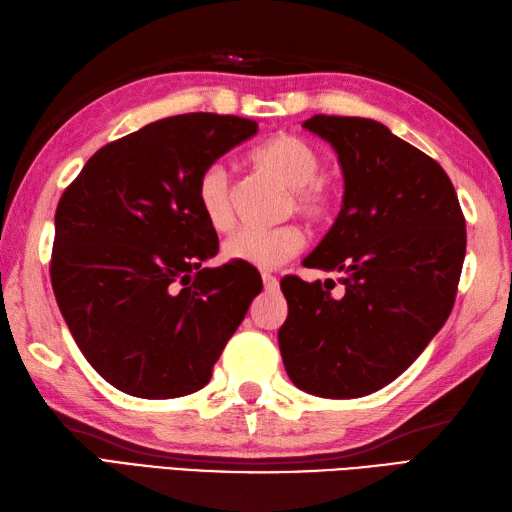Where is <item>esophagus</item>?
<instances>
[{
  "instance_id": "esophagus-1",
  "label": "esophagus",
  "mask_w": 512,
  "mask_h": 512,
  "mask_svg": "<svg viewBox=\"0 0 512 512\" xmlns=\"http://www.w3.org/2000/svg\"><path fill=\"white\" fill-rule=\"evenodd\" d=\"M262 281H264V288H266L268 292H275V290L279 288V281H277V277H275V275L262 273Z\"/></svg>"
}]
</instances>
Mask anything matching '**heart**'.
I'll return each mask as SVG.
<instances>
[{"label": "heart", "instance_id": "b5f03b06", "mask_svg": "<svg viewBox=\"0 0 512 512\" xmlns=\"http://www.w3.org/2000/svg\"><path fill=\"white\" fill-rule=\"evenodd\" d=\"M250 158L264 173L290 189V206L299 215L312 224L328 220L334 193L330 184L319 178L323 156L310 140L297 134H277L259 145ZM195 200L204 222L213 231L226 233L233 226V184L224 167L211 165L202 171L195 187ZM303 244H306L303 231L292 224L266 228V231L246 228L226 239L224 257L228 262L270 270L299 255Z\"/></svg>", "mask_w": 512, "mask_h": 512}]
</instances>
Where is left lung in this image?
Wrapping results in <instances>:
<instances>
[{
  "label": "left lung",
  "mask_w": 512,
  "mask_h": 512,
  "mask_svg": "<svg viewBox=\"0 0 512 512\" xmlns=\"http://www.w3.org/2000/svg\"><path fill=\"white\" fill-rule=\"evenodd\" d=\"M303 127L334 147L345 180L341 211L303 264L341 273L345 290L281 279L279 350L299 389L358 398L405 372L449 319L466 222L444 169L383 123L317 114Z\"/></svg>",
  "instance_id": "1"
}]
</instances>
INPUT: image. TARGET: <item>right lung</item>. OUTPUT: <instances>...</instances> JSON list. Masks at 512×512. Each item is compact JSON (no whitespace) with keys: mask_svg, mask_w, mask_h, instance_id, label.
Returning <instances> with one entry per match:
<instances>
[{"mask_svg":"<svg viewBox=\"0 0 512 512\" xmlns=\"http://www.w3.org/2000/svg\"><path fill=\"white\" fill-rule=\"evenodd\" d=\"M255 134L239 116L162 118L101 147L61 195L54 297L88 363L129 396L202 389L262 292L253 266H204L220 244L195 200L202 171Z\"/></svg>","mask_w":512,"mask_h":512,"instance_id":"obj_1","label":"right lung"}]
</instances>
